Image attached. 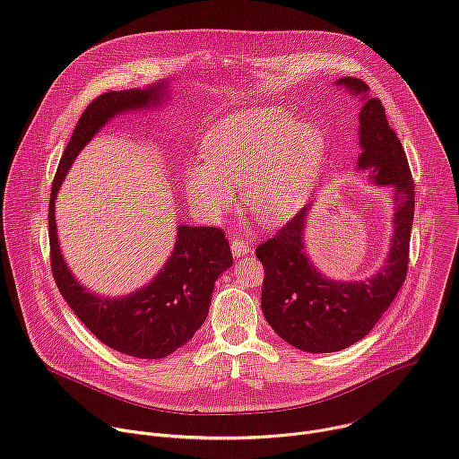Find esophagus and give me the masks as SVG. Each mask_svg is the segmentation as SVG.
Listing matches in <instances>:
<instances>
[{"label":"esophagus","mask_w":459,"mask_h":459,"mask_svg":"<svg viewBox=\"0 0 459 459\" xmlns=\"http://www.w3.org/2000/svg\"><path fill=\"white\" fill-rule=\"evenodd\" d=\"M251 251V244L244 238H238V237H233L231 238V253L233 256H242V255H247Z\"/></svg>","instance_id":"esophagus-1"}]
</instances>
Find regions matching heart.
I'll return each instance as SVG.
<instances>
[{
  "mask_svg": "<svg viewBox=\"0 0 459 459\" xmlns=\"http://www.w3.org/2000/svg\"><path fill=\"white\" fill-rule=\"evenodd\" d=\"M206 160L186 168L194 206L221 219L242 185L244 206L258 221H282L306 195L325 152L318 126L279 108H251L219 121L203 143Z\"/></svg>",
  "mask_w": 459,
  "mask_h": 459,
  "instance_id": "obj_1",
  "label": "heart"
}]
</instances>
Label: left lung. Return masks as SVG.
Returning a JSON list of instances; mask_svg holds the SVG:
<instances>
[{"label": "left lung", "mask_w": 459, "mask_h": 459, "mask_svg": "<svg viewBox=\"0 0 459 459\" xmlns=\"http://www.w3.org/2000/svg\"><path fill=\"white\" fill-rule=\"evenodd\" d=\"M354 96L361 94L359 169H371L378 186H389L394 197V235L389 258L380 273L365 282H336L309 262L300 210L277 235L262 242L255 255L264 265L262 313L282 340L307 352H334L368 334L387 311L407 277L409 244L414 219V180L405 150L389 126L378 98L356 77H342Z\"/></svg>", "instance_id": "left-lung-1"}]
</instances>
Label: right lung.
Wrapping results in <instances>:
<instances>
[{
  "label": "right lung",
  "instance_id": "1",
  "mask_svg": "<svg viewBox=\"0 0 459 459\" xmlns=\"http://www.w3.org/2000/svg\"><path fill=\"white\" fill-rule=\"evenodd\" d=\"M162 86L105 91L81 114L59 160L48 204L50 265L59 293L77 318L105 345L135 358H164L185 345L204 324L219 274L233 264L221 228L178 226L171 256L143 290L107 299L88 293L66 267L57 244L54 203L81 148L116 114L157 103Z\"/></svg>",
  "mask_w": 459,
  "mask_h": 459
}]
</instances>
